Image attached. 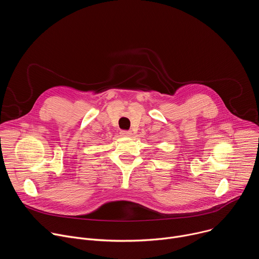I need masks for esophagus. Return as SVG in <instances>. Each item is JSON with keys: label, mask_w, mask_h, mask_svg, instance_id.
<instances>
[{"label": "esophagus", "mask_w": 259, "mask_h": 259, "mask_svg": "<svg viewBox=\"0 0 259 259\" xmlns=\"http://www.w3.org/2000/svg\"><path fill=\"white\" fill-rule=\"evenodd\" d=\"M121 135L125 136V137H129L132 135V132L131 131H121Z\"/></svg>", "instance_id": "obj_1"}]
</instances>
